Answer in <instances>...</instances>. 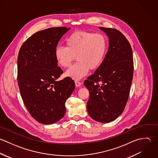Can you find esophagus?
Returning a JSON list of instances; mask_svg holds the SVG:
<instances>
[{
	"mask_svg": "<svg viewBox=\"0 0 158 158\" xmlns=\"http://www.w3.org/2000/svg\"><path fill=\"white\" fill-rule=\"evenodd\" d=\"M75 85L76 87H80L81 85V83L79 82V81H75Z\"/></svg>",
	"mask_w": 158,
	"mask_h": 158,
	"instance_id": "esophagus-1",
	"label": "esophagus"
}]
</instances>
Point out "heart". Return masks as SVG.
Segmentation results:
<instances>
[{
  "label": "heart",
  "instance_id": "heart-1",
  "mask_svg": "<svg viewBox=\"0 0 158 158\" xmlns=\"http://www.w3.org/2000/svg\"><path fill=\"white\" fill-rule=\"evenodd\" d=\"M66 47H58L55 50L57 63L63 68H68L75 60L77 62L70 68L66 76L79 80L89 71L98 69L103 64L108 50L105 35L85 31H77L66 39Z\"/></svg>",
  "mask_w": 158,
  "mask_h": 158
}]
</instances>
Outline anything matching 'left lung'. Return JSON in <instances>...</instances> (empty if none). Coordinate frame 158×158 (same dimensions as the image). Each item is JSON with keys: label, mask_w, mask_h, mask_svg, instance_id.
<instances>
[{"label": "left lung", "mask_w": 158, "mask_h": 158, "mask_svg": "<svg viewBox=\"0 0 158 158\" xmlns=\"http://www.w3.org/2000/svg\"><path fill=\"white\" fill-rule=\"evenodd\" d=\"M109 39V47L102 66L84 82L89 91L87 103L94 120L108 123L123 112L128 100L134 72L132 50L118 30L99 27Z\"/></svg>", "instance_id": "1"}]
</instances>
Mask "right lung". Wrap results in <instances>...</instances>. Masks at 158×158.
<instances>
[{"mask_svg": "<svg viewBox=\"0 0 158 158\" xmlns=\"http://www.w3.org/2000/svg\"><path fill=\"white\" fill-rule=\"evenodd\" d=\"M70 29L50 27L37 32L23 43L18 53L21 96L31 116L43 124H53L64 116L65 102L75 89L69 77L58 81L63 72L55 58L58 42Z\"/></svg>", "mask_w": 158, "mask_h": 158, "instance_id": "add662e5", "label": "right lung"}]
</instances>
